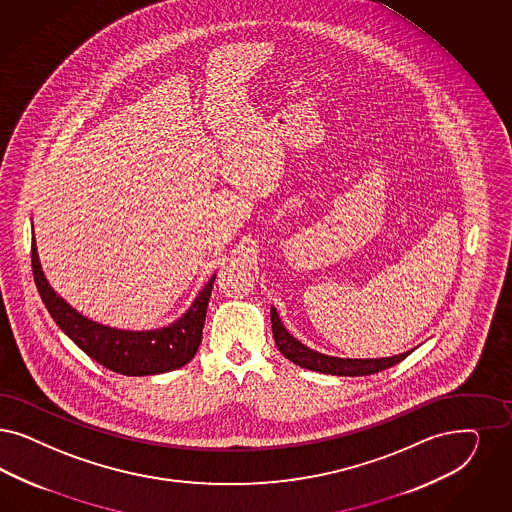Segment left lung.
<instances>
[{"instance_id": "8db88e82", "label": "left lung", "mask_w": 512, "mask_h": 512, "mask_svg": "<svg viewBox=\"0 0 512 512\" xmlns=\"http://www.w3.org/2000/svg\"><path fill=\"white\" fill-rule=\"evenodd\" d=\"M270 321H272V335L278 350L308 371L323 372V374H336V376H367L374 372L386 371L389 367L401 363L410 352L399 353L393 357H380V359H342V357H331L325 353L314 352L300 344L295 336L289 335L283 327L282 319L278 316L276 308H270Z\"/></svg>"}]
</instances>
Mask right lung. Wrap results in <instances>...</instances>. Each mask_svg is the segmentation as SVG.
<instances>
[{
	"label": "right lung",
	"mask_w": 512,
	"mask_h": 512,
	"mask_svg": "<svg viewBox=\"0 0 512 512\" xmlns=\"http://www.w3.org/2000/svg\"><path fill=\"white\" fill-rule=\"evenodd\" d=\"M32 270L37 291L56 325L83 352L109 371L124 376L176 371L193 359L200 346L215 274L202 287L193 306L176 323L155 331H123L90 321L54 293L41 270L36 238H32Z\"/></svg>",
	"instance_id": "add662e5"
}]
</instances>
